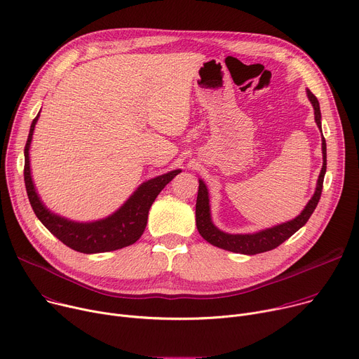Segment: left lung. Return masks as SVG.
I'll return each instance as SVG.
<instances>
[{
  "label": "left lung",
  "mask_w": 359,
  "mask_h": 359,
  "mask_svg": "<svg viewBox=\"0 0 359 359\" xmlns=\"http://www.w3.org/2000/svg\"><path fill=\"white\" fill-rule=\"evenodd\" d=\"M308 99L313 107L315 123L322 133V123H320V109L319 102L316 97L306 90ZM327 173V143H325L322 135V169L316 180V187L312 194V198L304 208V210L287 222L278 223L275 226L266 227V229H260L252 233H227L213 223L212 210H210V198H209V189L203 179H199V191H198V201H196V226L201 236L208 241L210 245L217 246L220 249L242 253V255H256L272 250L278 248L280 243L287 241L293 233L298 232L301 227L308 222L311 215L313 213L318 202L320 199L323 177Z\"/></svg>",
  "instance_id": "8db88e82"
}]
</instances>
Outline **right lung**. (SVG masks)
Masks as SVG:
<instances>
[{
  "label": "right lung",
  "mask_w": 359,
  "mask_h": 359,
  "mask_svg": "<svg viewBox=\"0 0 359 359\" xmlns=\"http://www.w3.org/2000/svg\"><path fill=\"white\" fill-rule=\"evenodd\" d=\"M40 111L31 123L27 144L24 149L25 189L31 208L39 220L58 241L81 253L111 252L137 242L146 229L149 210L154 199L182 170L176 169L143 182L117 210L103 219L77 222L64 217L58 213H54L44 205L31 175L29 147L36 124L40 117Z\"/></svg>",
  "instance_id": "add662e5"
}]
</instances>
